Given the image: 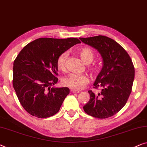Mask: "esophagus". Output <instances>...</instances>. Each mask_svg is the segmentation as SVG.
<instances>
[{
  "label": "esophagus",
  "instance_id": "1",
  "mask_svg": "<svg viewBox=\"0 0 147 147\" xmlns=\"http://www.w3.org/2000/svg\"><path fill=\"white\" fill-rule=\"evenodd\" d=\"M71 92L73 93H80V91H78V90H75V89H71Z\"/></svg>",
  "mask_w": 147,
  "mask_h": 147
}]
</instances>
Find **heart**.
<instances>
[{
  "instance_id": "1",
  "label": "heart",
  "mask_w": 147,
  "mask_h": 147,
  "mask_svg": "<svg viewBox=\"0 0 147 147\" xmlns=\"http://www.w3.org/2000/svg\"><path fill=\"white\" fill-rule=\"evenodd\" d=\"M78 52L82 60L86 63H91L94 58V52L89 48L84 47L80 48L78 50ZM67 57H68V52H64L59 55L57 59V67L61 71H64L65 69V63ZM91 70L95 72L97 71V68L96 67H93L91 68ZM88 83L89 78L88 76L84 74H70L63 78L62 80L63 86L75 90L82 89Z\"/></svg>"
}]
</instances>
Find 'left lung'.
I'll list each match as a JSON object with an SVG mask.
<instances>
[{
	"label": "left lung",
	"mask_w": 147,
	"mask_h": 147,
	"mask_svg": "<svg viewBox=\"0 0 147 147\" xmlns=\"http://www.w3.org/2000/svg\"><path fill=\"white\" fill-rule=\"evenodd\" d=\"M83 43L96 49L101 55L103 67L93 86L101 88L95 94L89 91V101L84 106V111L94 117H110L124 107L131 93L135 68L125 49L111 38L105 36L80 38Z\"/></svg>",
	"instance_id": "8db88e82"
}]
</instances>
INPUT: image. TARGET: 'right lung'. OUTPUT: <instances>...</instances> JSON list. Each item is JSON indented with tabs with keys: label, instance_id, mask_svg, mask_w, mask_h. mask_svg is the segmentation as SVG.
<instances>
[{
	"label": "right lung",
	"instance_id": "add662e5",
	"mask_svg": "<svg viewBox=\"0 0 147 147\" xmlns=\"http://www.w3.org/2000/svg\"><path fill=\"white\" fill-rule=\"evenodd\" d=\"M78 38H41L20 51L13 64V87L26 111L38 118L56 114L69 89L55 88L58 82L57 59L61 53L80 44Z\"/></svg>",
	"mask_w": 147,
	"mask_h": 147
}]
</instances>
